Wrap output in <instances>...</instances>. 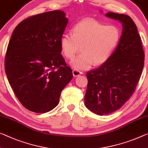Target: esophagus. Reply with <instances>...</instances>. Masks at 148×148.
<instances>
[{
	"mask_svg": "<svg viewBox=\"0 0 148 148\" xmlns=\"http://www.w3.org/2000/svg\"><path fill=\"white\" fill-rule=\"evenodd\" d=\"M82 74H83V73L81 71H77V70H73V76L75 77H78L79 75H82Z\"/></svg>",
	"mask_w": 148,
	"mask_h": 148,
	"instance_id": "esophagus-1",
	"label": "esophagus"
}]
</instances>
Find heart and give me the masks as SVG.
Listing matches in <instances>:
<instances>
[{
	"mask_svg": "<svg viewBox=\"0 0 148 148\" xmlns=\"http://www.w3.org/2000/svg\"><path fill=\"white\" fill-rule=\"evenodd\" d=\"M73 34L63 33L60 38L61 53L72 59L81 47V53L70 61L77 71L90 69L95 65L105 63L120 42L121 32L116 25L102 23L92 18H85L74 25Z\"/></svg>",
	"mask_w": 148,
	"mask_h": 148,
	"instance_id": "heart-1",
	"label": "heart"
}]
</instances>
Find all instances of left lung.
I'll list each match as a JSON object with an SVG mask.
<instances>
[{"label":"left lung","mask_w":148,"mask_h":148,"mask_svg":"<svg viewBox=\"0 0 148 148\" xmlns=\"http://www.w3.org/2000/svg\"><path fill=\"white\" fill-rule=\"evenodd\" d=\"M105 16L122 25L120 42L110 58L87 73L85 104L98 115L119 110L134 92L142 73L144 53L137 27L129 16L109 12Z\"/></svg>","instance_id":"left-lung-1"}]
</instances>
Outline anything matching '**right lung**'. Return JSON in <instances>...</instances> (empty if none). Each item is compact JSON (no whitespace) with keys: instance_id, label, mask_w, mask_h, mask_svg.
I'll return each instance as SVG.
<instances>
[{"instance_id":"1","label":"right lung","mask_w":148,"mask_h":148,"mask_svg":"<svg viewBox=\"0 0 148 148\" xmlns=\"http://www.w3.org/2000/svg\"><path fill=\"white\" fill-rule=\"evenodd\" d=\"M65 15L53 10L28 18L14 29L8 43L6 76L19 101L32 112L44 113L55 108L73 78L60 44L69 21Z\"/></svg>"}]
</instances>
